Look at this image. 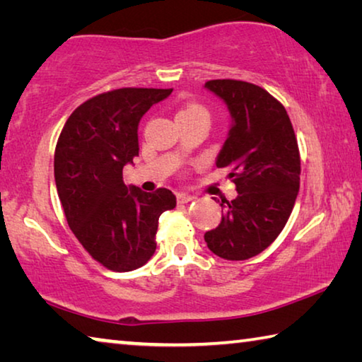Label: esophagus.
<instances>
[{"label": "esophagus", "mask_w": 362, "mask_h": 362, "mask_svg": "<svg viewBox=\"0 0 362 362\" xmlns=\"http://www.w3.org/2000/svg\"><path fill=\"white\" fill-rule=\"evenodd\" d=\"M193 199H194V196L183 194V193L177 194V203H179V204H187V203H189V201H193Z\"/></svg>", "instance_id": "esophagus-1"}]
</instances>
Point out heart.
I'll return each instance as SVG.
<instances>
[{"label": "heart", "mask_w": 362, "mask_h": 362, "mask_svg": "<svg viewBox=\"0 0 362 362\" xmlns=\"http://www.w3.org/2000/svg\"><path fill=\"white\" fill-rule=\"evenodd\" d=\"M196 116L209 119V112H207L203 105H199V103H187V105H183L179 112H177V121L185 118H196Z\"/></svg>", "instance_id": "1"}]
</instances>
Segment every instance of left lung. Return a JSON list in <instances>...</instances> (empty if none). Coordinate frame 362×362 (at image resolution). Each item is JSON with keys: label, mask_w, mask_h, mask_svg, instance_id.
<instances>
[{"label": "left lung", "mask_w": 362, "mask_h": 362, "mask_svg": "<svg viewBox=\"0 0 362 362\" xmlns=\"http://www.w3.org/2000/svg\"><path fill=\"white\" fill-rule=\"evenodd\" d=\"M206 88L230 110L233 126L216 164L230 170L238 196L222 198V222L204 241L225 260H247L276 240L291 217L300 188L297 137L283 103L260 86L211 79Z\"/></svg>", "instance_id": "1"}]
</instances>
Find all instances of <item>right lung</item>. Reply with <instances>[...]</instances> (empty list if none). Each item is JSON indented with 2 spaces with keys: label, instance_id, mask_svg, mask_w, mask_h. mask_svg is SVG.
I'll use <instances>...</instances> for the list:
<instances>
[{
  "label": "right lung",
  "instance_id": "right-lung-1",
  "mask_svg": "<svg viewBox=\"0 0 362 362\" xmlns=\"http://www.w3.org/2000/svg\"><path fill=\"white\" fill-rule=\"evenodd\" d=\"M173 89L121 88L81 103L60 132L54 177L66 222L95 262L112 272L145 265L156 249L158 220L174 209L168 188H127L122 168L139 156V121Z\"/></svg>",
  "mask_w": 362,
  "mask_h": 362
}]
</instances>
